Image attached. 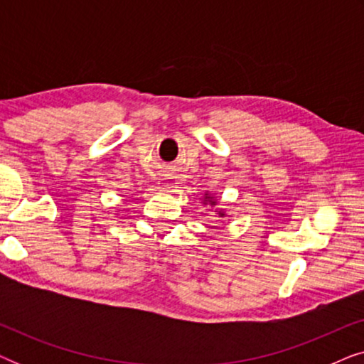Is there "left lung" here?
<instances>
[{
    "label": "left lung",
    "mask_w": 364,
    "mask_h": 364,
    "mask_svg": "<svg viewBox=\"0 0 364 364\" xmlns=\"http://www.w3.org/2000/svg\"><path fill=\"white\" fill-rule=\"evenodd\" d=\"M202 203L203 205H210V207H215L217 203H218V200L215 197L212 196V193H208V192H205L203 193V198H202ZM215 212L218 213V217L220 218H223V217H227V212H225V208H215Z\"/></svg>",
    "instance_id": "8db88e82"
}]
</instances>
